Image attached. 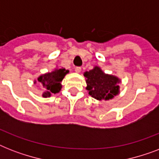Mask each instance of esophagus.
I'll list each match as a JSON object with an SVG mask.
<instances>
[{
    "label": "esophagus",
    "mask_w": 159,
    "mask_h": 159,
    "mask_svg": "<svg viewBox=\"0 0 159 159\" xmlns=\"http://www.w3.org/2000/svg\"><path fill=\"white\" fill-rule=\"evenodd\" d=\"M81 70H82V67H75V72H81Z\"/></svg>",
    "instance_id": "34e87169"
}]
</instances>
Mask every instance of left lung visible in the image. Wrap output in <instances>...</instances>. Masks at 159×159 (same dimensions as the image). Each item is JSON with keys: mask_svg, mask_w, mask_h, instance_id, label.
Returning a JSON list of instances; mask_svg holds the SVG:
<instances>
[{"mask_svg": "<svg viewBox=\"0 0 159 159\" xmlns=\"http://www.w3.org/2000/svg\"><path fill=\"white\" fill-rule=\"evenodd\" d=\"M87 77V90L89 95L97 100H109L118 94L120 80L111 75L105 74L100 67H95L84 72Z\"/></svg>", "mask_w": 159, "mask_h": 159, "instance_id": "1", "label": "left lung"}]
</instances>
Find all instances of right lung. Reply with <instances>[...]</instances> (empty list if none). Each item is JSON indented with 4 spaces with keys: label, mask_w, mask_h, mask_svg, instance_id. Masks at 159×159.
<instances>
[{
    "label": "right lung",
    "mask_w": 159,
    "mask_h": 159,
    "mask_svg": "<svg viewBox=\"0 0 159 159\" xmlns=\"http://www.w3.org/2000/svg\"><path fill=\"white\" fill-rule=\"evenodd\" d=\"M68 71L65 68H57L53 72L42 75L38 78V82L43 85L45 92L43 94V97H49L51 94H56L61 90V82L64 78L65 75Z\"/></svg>",
    "instance_id": "obj_1"
}]
</instances>
